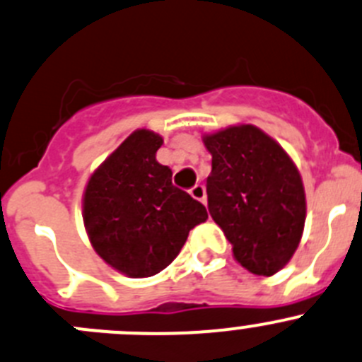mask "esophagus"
<instances>
[{
    "label": "esophagus",
    "instance_id": "1",
    "mask_svg": "<svg viewBox=\"0 0 362 362\" xmlns=\"http://www.w3.org/2000/svg\"><path fill=\"white\" fill-rule=\"evenodd\" d=\"M189 192H191L192 198L198 199V202H202V203L206 202V192H205V187H203L202 184H196Z\"/></svg>",
    "mask_w": 362,
    "mask_h": 362
}]
</instances>
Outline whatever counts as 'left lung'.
I'll return each instance as SVG.
<instances>
[{"label":"left lung","instance_id":"1","mask_svg":"<svg viewBox=\"0 0 362 362\" xmlns=\"http://www.w3.org/2000/svg\"><path fill=\"white\" fill-rule=\"evenodd\" d=\"M203 143L212 156L210 216L244 269L276 274L304 231L306 194L299 170L281 145L255 125H231L205 134Z\"/></svg>","mask_w":362,"mask_h":362}]
</instances>
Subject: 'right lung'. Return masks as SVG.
Instances as JSON below:
<instances>
[{
	"mask_svg": "<svg viewBox=\"0 0 362 362\" xmlns=\"http://www.w3.org/2000/svg\"><path fill=\"white\" fill-rule=\"evenodd\" d=\"M163 138L132 132L88 180L83 219L97 255L129 278L166 269L206 209L171 184V170L157 163Z\"/></svg>",
	"mask_w": 362,
	"mask_h": 362,
	"instance_id": "right-lung-1",
	"label": "right lung"
}]
</instances>
